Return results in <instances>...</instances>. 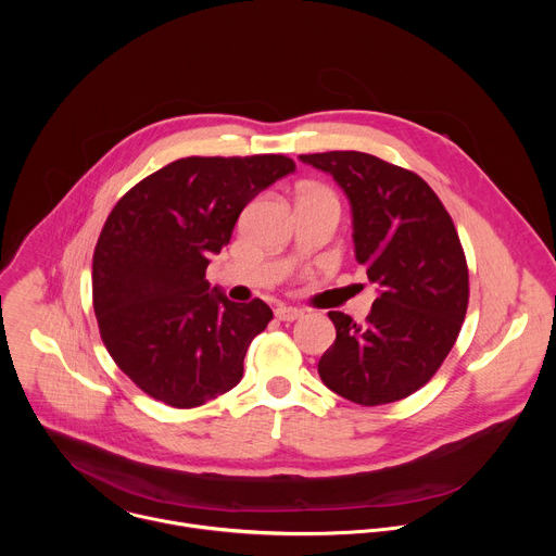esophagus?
Returning <instances> with one entry per match:
<instances>
[{
  "instance_id": "34e87169",
  "label": "esophagus",
  "mask_w": 556,
  "mask_h": 556,
  "mask_svg": "<svg viewBox=\"0 0 556 556\" xmlns=\"http://www.w3.org/2000/svg\"><path fill=\"white\" fill-rule=\"evenodd\" d=\"M301 314H303V309L292 307V305H279V307L275 309V316H277L279 321H296Z\"/></svg>"
}]
</instances>
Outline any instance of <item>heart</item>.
Instances as JSON below:
<instances>
[{"mask_svg":"<svg viewBox=\"0 0 556 556\" xmlns=\"http://www.w3.org/2000/svg\"><path fill=\"white\" fill-rule=\"evenodd\" d=\"M301 191H303V193H321V195H332L328 189H324V187H316V185H305Z\"/></svg>","mask_w":556,"mask_h":556,"instance_id":"heart-1","label":"heart"}]
</instances>
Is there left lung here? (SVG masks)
<instances>
[{
    "instance_id": "left-lung-1",
    "label": "left lung",
    "mask_w": 556,
    "mask_h": 556,
    "mask_svg": "<svg viewBox=\"0 0 556 556\" xmlns=\"http://www.w3.org/2000/svg\"><path fill=\"white\" fill-rule=\"evenodd\" d=\"M350 200L356 262L376 299L363 324L328 312L337 341L319 361L328 389L387 405L420 389L451 352L468 305V268L451 215L414 172L363 151L299 155Z\"/></svg>"
}]
</instances>
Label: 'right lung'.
<instances>
[{
    "label": "right lung",
    "instance_id": "obj_1",
    "mask_svg": "<svg viewBox=\"0 0 556 556\" xmlns=\"http://www.w3.org/2000/svg\"><path fill=\"white\" fill-rule=\"evenodd\" d=\"M294 169L277 153L180 157L110 213L92 264L94 312L110 356L151 399L191 409L242 380L273 309L230 301L204 273L244 206Z\"/></svg>",
    "mask_w": 556,
    "mask_h": 556
}]
</instances>
